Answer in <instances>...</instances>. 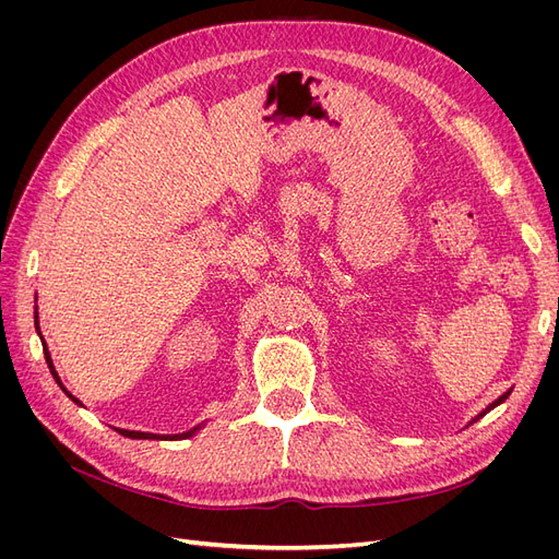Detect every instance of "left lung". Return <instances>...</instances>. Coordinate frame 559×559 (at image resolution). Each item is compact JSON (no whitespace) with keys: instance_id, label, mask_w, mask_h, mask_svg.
I'll use <instances>...</instances> for the list:
<instances>
[{"instance_id":"1","label":"left lung","mask_w":559,"mask_h":559,"mask_svg":"<svg viewBox=\"0 0 559 559\" xmlns=\"http://www.w3.org/2000/svg\"><path fill=\"white\" fill-rule=\"evenodd\" d=\"M509 396H511V389H509V392H506V394H501V396H499L497 401H492V403H489V405H487V408H485V411H483V413H480L478 417H473V419L468 421V425H473V421H478V419H480L483 415H487L489 411H492V408H497V405H499V403H503V401H506V399H509Z\"/></svg>"}]
</instances>
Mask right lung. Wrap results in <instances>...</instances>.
Here are the masks:
<instances>
[{
    "label": "right lung",
    "mask_w": 559,
    "mask_h": 559,
    "mask_svg": "<svg viewBox=\"0 0 559 559\" xmlns=\"http://www.w3.org/2000/svg\"><path fill=\"white\" fill-rule=\"evenodd\" d=\"M35 326H37V333H39V337H41V345H44V357H46V364H48V368H50V376L56 378V382L62 386V382H60V378H58V373H56V368H53V361H50V354H48V349H46V343H44V335H41V331H39V314L35 312ZM62 392L70 396L74 403H79L81 405V401L79 399H74L70 392H67V389L62 386ZM200 427H195V429H191V431H186V433H175V436H158V433H146V431H128V429H116L118 433H123V436H128V438H151V441H181V438H189V436H193L195 431H198Z\"/></svg>",
    "instance_id": "1"
}]
</instances>
